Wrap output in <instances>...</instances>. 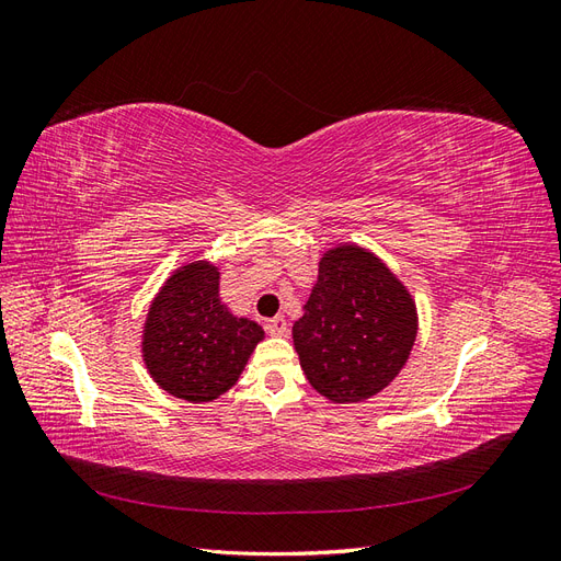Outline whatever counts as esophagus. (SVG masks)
<instances>
[{"label": "esophagus", "instance_id": "1", "mask_svg": "<svg viewBox=\"0 0 561 561\" xmlns=\"http://www.w3.org/2000/svg\"><path fill=\"white\" fill-rule=\"evenodd\" d=\"M266 332L271 336H285L287 334V320L283 316H276V318L266 320Z\"/></svg>", "mask_w": 561, "mask_h": 561}]
</instances>
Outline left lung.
I'll return each instance as SVG.
<instances>
[{
	"mask_svg": "<svg viewBox=\"0 0 561 561\" xmlns=\"http://www.w3.org/2000/svg\"><path fill=\"white\" fill-rule=\"evenodd\" d=\"M416 304L375 252L355 243L325 250L293 339L299 365L322 398L355 404L375 398L410 358Z\"/></svg>",
	"mask_w": 561,
	"mask_h": 561,
	"instance_id": "left-lung-1",
	"label": "left lung"
}]
</instances>
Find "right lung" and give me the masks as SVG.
<instances>
[{"mask_svg": "<svg viewBox=\"0 0 561 561\" xmlns=\"http://www.w3.org/2000/svg\"><path fill=\"white\" fill-rule=\"evenodd\" d=\"M264 330L219 299V268L206 260L178 266L151 299L142 360L151 379L186 402H213L239 381Z\"/></svg>", "mask_w": 561, "mask_h": 561, "instance_id": "obj_1", "label": "right lung"}]
</instances>
